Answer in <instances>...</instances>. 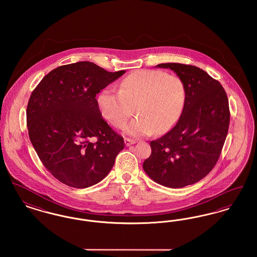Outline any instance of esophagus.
Here are the masks:
<instances>
[{
  "instance_id": "1",
  "label": "esophagus",
  "mask_w": 257,
  "mask_h": 257,
  "mask_svg": "<svg viewBox=\"0 0 257 257\" xmlns=\"http://www.w3.org/2000/svg\"><path fill=\"white\" fill-rule=\"evenodd\" d=\"M124 143H125L126 147H130V146H132V145L136 144V141H134V140H131V139H129V138H125V139H124Z\"/></svg>"
}]
</instances>
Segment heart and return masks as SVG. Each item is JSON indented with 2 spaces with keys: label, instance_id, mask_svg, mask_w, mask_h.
<instances>
[{
  "label": "heart",
  "instance_id": "1",
  "mask_svg": "<svg viewBox=\"0 0 257 257\" xmlns=\"http://www.w3.org/2000/svg\"><path fill=\"white\" fill-rule=\"evenodd\" d=\"M187 100L182 79L161 70H137L121 81L119 90L104 88L98 95V108L103 117L122 128L134 114L138 116L125 130L142 137L164 135L180 119Z\"/></svg>",
  "mask_w": 257,
  "mask_h": 257
}]
</instances>
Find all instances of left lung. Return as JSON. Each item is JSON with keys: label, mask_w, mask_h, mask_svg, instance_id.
Masks as SVG:
<instances>
[{"label": "left lung", "mask_w": 257, "mask_h": 257, "mask_svg": "<svg viewBox=\"0 0 257 257\" xmlns=\"http://www.w3.org/2000/svg\"><path fill=\"white\" fill-rule=\"evenodd\" d=\"M186 86L183 113L170 132L150 143L144 170L155 182L170 188L196 183L213 170L228 132V99L220 82L204 70L182 63H161Z\"/></svg>", "instance_id": "8db88e82"}]
</instances>
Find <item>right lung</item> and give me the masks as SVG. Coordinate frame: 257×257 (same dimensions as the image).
Masks as SVG:
<instances>
[{
	"label": "right lung",
	"instance_id": "add662e5",
	"mask_svg": "<svg viewBox=\"0 0 257 257\" xmlns=\"http://www.w3.org/2000/svg\"><path fill=\"white\" fill-rule=\"evenodd\" d=\"M124 73L79 61L55 68L32 92L29 137L44 167L61 183L78 189L97 184L125 147L102 117L95 98Z\"/></svg>",
	"mask_w": 257,
	"mask_h": 257
}]
</instances>
